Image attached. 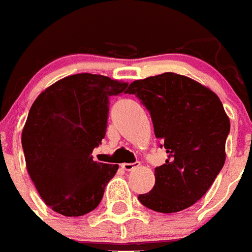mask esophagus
Masks as SVG:
<instances>
[{
  "mask_svg": "<svg viewBox=\"0 0 252 252\" xmlns=\"http://www.w3.org/2000/svg\"><path fill=\"white\" fill-rule=\"evenodd\" d=\"M139 164H141L139 162H134V163H124L122 164V169L126 170V171H131V170L137 169Z\"/></svg>",
  "mask_w": 252,
  "mask_h": 252,
  "instance_id": "esophagus-1",
  "label": "esophagus"
}]
</instances>
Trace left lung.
Returning <instances> with one entry per match:
<instances>
[{"instance_id": "1", "label": "left lung", "mask_w": 252, "mask_h": 252, "mask_svg": "<svg viewBox=\"0 0 252 252\" xmlns=\"http://www.w3.org/2000/svg\"><path fill=\"white\" fill-rule=\"evenodd\" d=\"M126 93L146 107L166 163L155 167L153 190L138 199L158 213H178L205 195L226 160L230 119L218 95L175 73L138 79Z\"/></svg>"}]
</instances>
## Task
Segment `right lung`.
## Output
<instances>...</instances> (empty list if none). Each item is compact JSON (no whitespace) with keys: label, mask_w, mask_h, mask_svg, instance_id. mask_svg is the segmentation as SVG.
I'll return each mask as SVG.
<instances>
[{"label":"right lung","mask_w":252,"mask_h":252,"mask_svg":"<svg viewBox=\"0 0 252 252\" xmlns=\"http://www.w3.org/2000/svg\"><path fill=\"white\" fill-rule=\"evenodd\" d=\"M127 83L105 75H69L39 94L22 130L26 169L49 207L65 217L95 209L118 164L93 160L105 138L109 98Z\"/></svg>","instance_id":"obj_1"}]
</instances>
